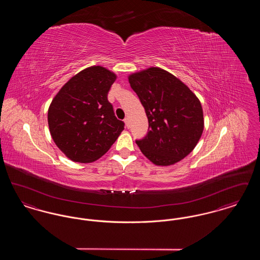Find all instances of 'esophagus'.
I'll return each mask as SVG.
<instances>
[{
	"label": "esophagus",
	"mask_w": 260,
	"mask_h": 260,
	"mask_svg": "<svg viewBox=\"0 0 260 260\" xmlns=\"http://www.w3.org/2000/svg\"><path fill=\"white\" fill-rule=\"evenodd\" d=\"M124 124L128 127L129 126V118L128 117H125L124 120Z\"/></svg>",
	"instance_id": "obj_1"
}]
</instances>
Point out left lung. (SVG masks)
Masks as SVG:
<instances>
[{
	"label": "left lung",
	"mask_w": 260,
	"mask_h": 260,
	"mask_svg": "<svg viewBox=\"0 0 260 260\" xmlns=\"http://www.w3.org/2000/svg\"><path fill=\"white\" fill-rule=\"evenodd\" d=\"M148 118L147 136L136 144L156 166L168 167L184 159L204 131V113L196 94L174 75L150 67L128 75Z\"/></svg>",
	"instance_id": "8db88e82"
}]
</instances>
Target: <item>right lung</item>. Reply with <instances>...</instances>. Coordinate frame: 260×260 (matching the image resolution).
<instances>
[{"label":"right lung","mask_w":260,"mask_h":260,"mask_svg":"<svg viewBox=\"0 0 260 260\" xmlns=\"http://www.w3.org/2000/svg\"><path fill=\"white\" fill-rule=\"evenodd\" d=\"M117 75L90 66L73 76L53 98L48 111L50 136L71 161L92 162L113 145L124 129L107 95Z\"/></svg>","instance_id":"add662e5"}]
</instances>
